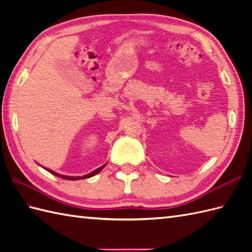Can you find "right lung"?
<instances>
[{
	"instance_id": "add662e5",
	"label": "right lung",
	"mask_w": 252,
	"mask_h": 252,
	"mask_svg": "<svg viewBox=\"0 0 252 252\" xmlns=\"http://www.w3.org/2000/svg\"><path fill=\"white\" fill-rule=\"evenodd\" d=\"M104 167H105V164H104V165H101L100 168L94 170L93 172H91V173H89V174H87V175H83V176H68V175H62V174H60V173H56V172H54V171H52V170H50V169H46V168H44V169H45L46 171H49L50 173H52V174H54V175L58 176V178L65 179V180H70V181H76V180H81V179H88V178H91V176H93V175H95V174H97L98 172H100V170L103 169Z\"/></svg>"
}]
</instances>
